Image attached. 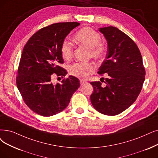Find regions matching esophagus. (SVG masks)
Returning <instances> with one entry per match:
<instances>
[{
  "instance_id": "1",
  "label": "esophagus",
  "mask_w": 158,
  "mask_h": 158,
  "mask_svg": "<svg viewBox=\"0 0 158 158\" xmlns=\"http://www.w3.org/2000/svg\"><path fill=\"white\" fill-rule=\"evenodd\" d=\"M87 83V81H84V80H80V85H84L85 84H86Z\"/></svg>"
}]
</instances>
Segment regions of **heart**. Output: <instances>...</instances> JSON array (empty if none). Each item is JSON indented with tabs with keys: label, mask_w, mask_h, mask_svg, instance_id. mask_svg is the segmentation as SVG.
<instances>
[{
	"label": "heart",
	"mask_w": 158,
	"mask_h": 158,
	"mask_svg": "<svg viewBox=\"0 0 158 158\" xmlns=\"http://www.w3.org/2000/svg\"><path fill=\"white\" fill-rule=\"evenodd\" d=\"M74 41L78 45L86 47L90 49L92 57L99 59L103 57L105 53V47L100 43L101 36L97 31L90 27H84L78 31L74 36ZM73 51L71 44L67 40L63 41L61 45V54L65 60H70ZM95 71V66L92 63H76L69 67L70 74L81 79H86Z\"/></svg>",
	"instance_id": "obj_1"
}]
</instances>
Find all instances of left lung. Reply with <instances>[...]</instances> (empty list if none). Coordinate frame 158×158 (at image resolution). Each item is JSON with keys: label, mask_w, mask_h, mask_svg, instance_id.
Masks as SVG:
<instances>
[{"label": "left lung", "mask_w": 158, "mask_h": 158, "mask_svg": "<svg viewBox=\"0 0 158 158\" xmlns=\"http://www.w3.org/2000/svg\"><path fill=\"white\" fill-rule=\"evenodd\" d=\"M98 30L105 37L108 50L98 74L107 73L109 77L103 81L105 87L100 81H91L94 88L91 102L102 114L116 115L136 100L144 81L145 70L139 50L129 36L113 27Z\"/></svg>", "instance_id": "left-lung-1"}]
</instances>
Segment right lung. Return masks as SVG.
I'll use <instances>...</instances> for the list:
<instances>
[{
    "label": "right lung",
    "instance_id": "add662e5",
    "mask_svg": "<svg viewBox=\"0 0 158 158\" xmlns=\"http://www.w3.org/2000/svg\"><path fill=\"white\" fill-rule=\"evenodd\" d=\"M80 24L77 22L52 24L37 31L24 47L17 86L25 104L37 114L50 117L64 110L80 87L79 80L73 76L63 80L61 84L51 82L53 75L63 78L67 74L58 65L64 63L61 45Z\"/></svg>",
    "mask_w": 158,
    "mask_h": 158
}]
</instances>
